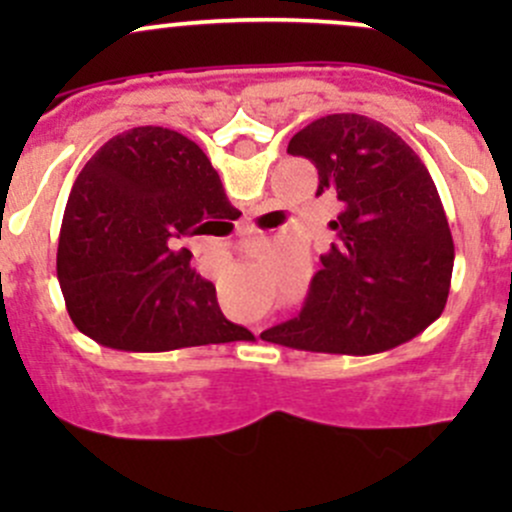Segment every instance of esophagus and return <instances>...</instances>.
I'll return each mask as SVG.
<instances>
[{"mask_svg":"<svg viewBox=\"0 0 512 512\" xmlns=\"http://www.w3.org/2000/svg\"><path fill=\"white\" fill-rule=\"evenodd\" d=\"M250 232H252V230H250Z\"/></svg>","mask_w":512,"mask_h":512,"instance_id":"1","label":"esophagus"}]
</instances>
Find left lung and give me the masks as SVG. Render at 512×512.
I'll list each match as a JSON object with an SVG mask.
<instances>
[{
	"label": "left lung",
	"mask_w": 512,
	"mask_h": 512,
	"mask_svg": "<svg viewBox=\"0 0 512 512\" xmlns=\"http://www.w3.org/2000/svg\"><path fill=\"white\" fill-rule=\"evenodd\" d=\"M287 153L309 158L317 195L334 193L337 240L322 255L294 319L262 332L289 349L376 354L409 342L446 307L453 237L431 173L384 123L332 113L294 133Z\"/></svg>",
	"instance_id": "left-lung-1"
}]
</instances>
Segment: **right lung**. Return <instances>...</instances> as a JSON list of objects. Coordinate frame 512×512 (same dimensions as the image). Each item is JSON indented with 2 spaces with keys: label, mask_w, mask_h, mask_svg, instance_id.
Segmentation results:
<instances>
[{
  "label": "right lung",
  "mask_w": 512,
  "mask_h": 512,
  "mask_svg": "<svg viewBox=\"0 0 512 512\" xmlns=\"http://www.w3.org/2000/svg\"><path fill=\"white\" fill-rule=\"evenodd\" d=\"M230 205L198 143L138 126L103 143L71 188L56 277L71 322L123 352H170L247 337L227 322L183 237L205 235ZM240 215V213H237Z\"/></svg>",
  "instance_id": "right-lung-1"
}]
</instances>
